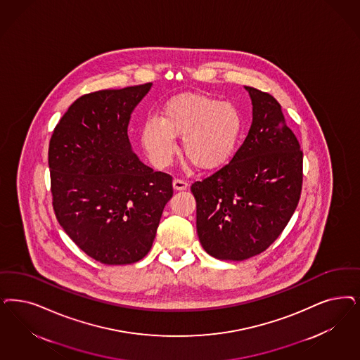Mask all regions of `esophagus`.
I'll use <instances>...</instances> for the list:
<instances>
[{
    "instance_id": "obj_1",
    "label": "esophagus",
    "mask_w": 360,
    "mask_h": 360,
    "mask_svg": "<svg viewBox=\"0 0 360 360\" xmlns=\"http://www.w3.org/2000/svg\"><path fill=\"white\" fill-rule=\"evenodd\" d=\"M173 187L175 190H186L188 187V182L184 179H179V178H175L173 181Z\"/></svg>"
}]
</instances>
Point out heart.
Segmentation results:
<instances>
[{"label": "heart", "instance_id": "obj_1", "mask_svg": "<svg viewBox=\"0 0 360 360\" xmlns=\"http://www.w3.org/2000/svg\"><path fill=\"white\" fill-rule=\"evenodd\" d=\"M243 118L230 102L203 94L170 99L160 117H149L141 142L157 167H166L176 153L175 136H182V151L199 169H217L236 153Z\"/></svg>", "mask_w": 360, "mask_h": 360}]
</instances>
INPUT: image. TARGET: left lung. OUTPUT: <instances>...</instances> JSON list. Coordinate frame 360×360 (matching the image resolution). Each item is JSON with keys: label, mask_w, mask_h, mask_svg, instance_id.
<instances>
[{"label": "left lung", "mask_w": 360, "mask_h": 360, "mask_svg": "<svg viewBox=\"0 0 360 360\" xmlns=\"http://www.w3.org/2000/svg\"><path fill=\"white\" fill-rule=\"evenodd\" d=\"M245 89L252 103L245 142L226 166L191 185L199 242L222 261H245L269 248L297 209L303 181V153L279 102Z\"/></svg>", "instance_id": "obj_1"}]
</instances>
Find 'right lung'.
<instances>
[{
  "instance_id": "1",
  "label": "right lung",
  "mask_w": 360,
  "mask_h": 360,
  "mask_svg": "<svg viewBox=\"0 0 360 360\" xmlns=\"http://www.w3.org/2000/svg\"><path fill=\"white\" fill-rule=\"evenodd\" d=\"M151 84L75 101L49 143L53 209L78 248L103 264L141 261L153 246L173 178L133 153L127 126Z\"/></svg>"
}]
</instances>
